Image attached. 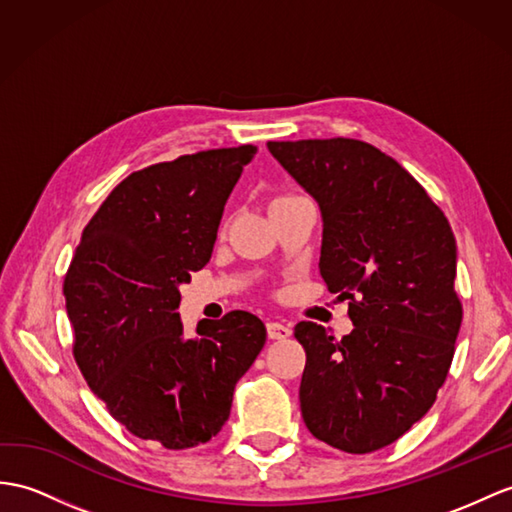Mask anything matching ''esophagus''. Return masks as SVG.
I'll use <instances>...</instances> for the list:
<instances>
[{
  "mask_svg": "<svg viewBox=\"0 0 512 512\" xmlns=\"http://www.w3.org/2000/svg\"><path fill=\"white\" fill-rule=\"evenodd\" d=\"M267 334H269V339L280 341V339H286V336H291V328L284 326V323H280V321H269Z\"/></svg>",
  "mask_w": 512,
  "mask_h": 512,
  "instance_id": "esophagus-1",
  "label": "esophagus"
}]
</instances>
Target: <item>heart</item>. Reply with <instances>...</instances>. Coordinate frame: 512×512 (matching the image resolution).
<instances>
[{
  "label": "heart",
  "instance_id": "b5f03b06",
  "mask_svg": "<svg viewBox=\"0 0 512 512\" xmlns=\"http://www.w3.org/2000/svg\"><path fill=\"white\" fill-rule=\"evenodd\" d=\"M289 197H295V195H280V197L273 199V202H282V199H289Z\"/></svg>",
  "mask_w": 512,
  "mask_h": 512
}]
</instances>
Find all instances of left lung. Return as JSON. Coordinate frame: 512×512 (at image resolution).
Masks as SVG:
<instances>
[{
  "label": "left lung",
  "mask_w": 512,
  "mask_h": 512,
  "mask_svg": "<svg viewBox=\"0 0 512 512\" xmlns=\"http://www.w3.org/2000/svg\"><path fill=\"white\" fill-rule=\"evenodd\" d=\"M267 147L317 199L321 278L354 323L341 341L313 321L295 326L306 350L304 423L336 450L376 452L428 413L450 371L463 321L454 232L378 147L343 136Z\"/></svg>",
  "instance_id": "left-lung-1"
}]
</instances>
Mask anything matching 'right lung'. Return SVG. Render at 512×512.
I'll return each instance as SVG.
<instances>
[{
    "label": "right lung",
    "instance_id": "add662e5",
    "mask_svg": "<svg viewBox=\"0 0 512 512\" xmlns=\"http://www.w3.org/2000/svg\"><path fill=\"white\" fill-rule=\"evenodd\" d=\"M254 145L208 149L134 171L86 223L65 276L73 356L108 413L167 450L206 443L267 341L245 310L186 339L180 284L213 254Z\"/></svg>",
    "mask_w": 512,
    "mask_h": 512
}]
</instances>
